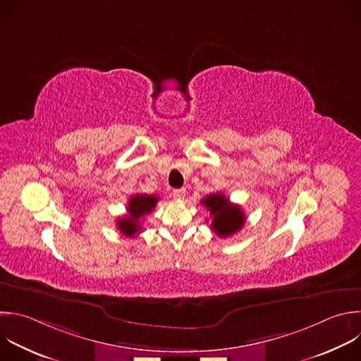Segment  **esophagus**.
<instances>
[{"label": "esophagus", "mask_w": 361, "mask_h": 361, "mask_svg": "<svg viewBox=\"0 0 361 361\" xmlns=\"http://www.w3.org/2000/svg\"><path fill=\"white\" fill-rule=\"evenodd\" d=\"M173 197L176 200H183L185 197V190L184 188H178V190H173Z\"/></svg>", "instance_id": "esophagus-1"}]
</instances>
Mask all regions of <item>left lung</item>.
<instances>
[{
    "label": "left lung",
    "instance_id": "obj_1",
    "mask_svg": "<svg viewBox=\"0 0 361 361\" xmlns=\"http://www.w3.org/2000/svg\"><path fill=\"white\" fill-rule=\"evenodd\" d=\"M201 204L212 216L211 229L221 238L233 235L245 224V214L241 207L232 204L229 198L221 192L209 194L201 200Z\"/></svg>",
    "mask_w": 361,
    "mask_h": 361
}]
</instances>
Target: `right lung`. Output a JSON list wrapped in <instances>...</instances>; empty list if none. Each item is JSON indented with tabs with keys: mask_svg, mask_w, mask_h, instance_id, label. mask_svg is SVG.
Segmentation results:
<instances>
[{
	"mask_svg": "<svg viewBox=\"0 0 361 361\" xmlns=\"http://www.w3.org/2000/svg\"><path fill=\"white\" fill-rule=\"evenodd\" d=\"M157 201H159L157 195H147V194L132 195L128 202V215L117 219V228L120 229V232L128 238L137 236V233L143 231L140 219L154 209Z\"/></svg>",
	"mask_w": 361,
	"mask_h": 361,
	"instance_id": "obj_1",
	"label": "right lung"
}]
</instances>
